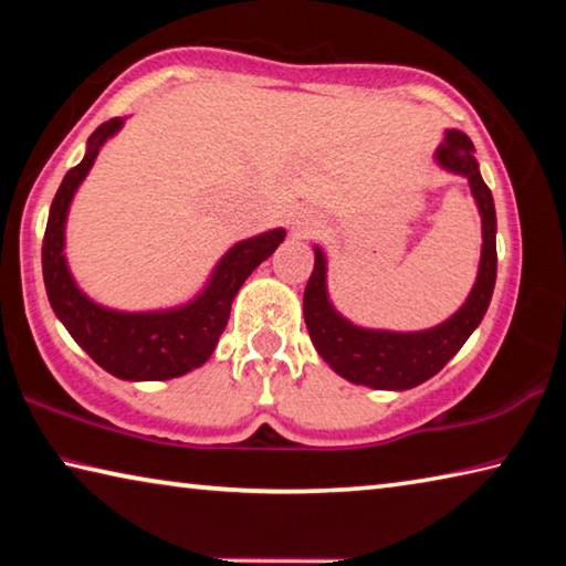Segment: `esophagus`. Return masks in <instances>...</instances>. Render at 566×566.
<instances>
[{
  "mask_svg": "<svg viewBox=\"0 0 566 566\" xmlns=\"http://www.w3.org/2000/svg\"><path fill=\"white\" fill-rule=\"evenodd\" d=\"M319 227H322V222H319V219L314 217V214L302 212V214H296V219H294V232H296V237H312V234H317Z\"/></svg>",
  "mask_w": 566,
  "mask_h": 566,
  "instance_id": "34e87169",
  "label": "esophagus"
}]
</instances>
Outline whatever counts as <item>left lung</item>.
<instances>
[{
	"mask_svg": "<svg viewBox=\"0 0 566 566\" xmlns=\"http://www.w3.org/2000/svg\"><path fill=\"white\" fill-rule=\"evenodd\" d=\"M434 159L442 169L467 177L482 217V260L476 282L467 302L447 322L421 332L357 327L334 310L327 292V256L319 247H314V270L304 290V322L319 357L352 385L405 391L434 377L462 349L492 302L496 282V212L492 191L479 175L472 139L459 129H447L444 145L437 147Z\"/></svg>",
	"mask_w": 566,
	"mask_h": 566,
	"instance_id": "8db88e82",
	"label": "left lung"
}]
</instances>
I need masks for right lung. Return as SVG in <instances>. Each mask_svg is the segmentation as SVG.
Listing matches in <instances>:
<instances>
[{"mask_svg": "<svg viewBox=\"0 0 566 566\" xmlns=\"http://www.w3.org/2000/svg\"><path fill=\"white\" fill-rule=\"evenodd\" d=\"M122 124V117L99 124L87 139L84 159L66 171L56 189L42 242V272L54 314L102 369L127 381H159L187 375L212 357L239 286L256 266L270 260L286 232L270 229L237 242L217 262L205 290L187 304L157 312H119L90 300L76 286L64 256L66 214L104 142L114 137Z\"/></svg>", "mask_w": 566, "mask_h": 566, "instance_id": "right-lung-1", "label": "right lung"}]
</instances>
